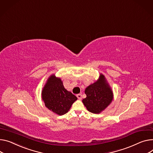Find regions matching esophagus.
Here are the masks:
<instances>
[{
  "label": "esophagus",
  "instance_id": "34e87169",
  "mask_svg": "<svg viewBox=\"0 0 153 153\" xmlns=\"http://www.w3.org/2000/svg\"><path fill=\"white\" fill-rule=\"evenodd\" d=\"M76 97H77V98H78L79 100H81V99H82V94H77V95H76Z\"/></svg>",
  "mask_w": 153,
  "mask_h": 153
}]
</instances>
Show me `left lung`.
<instances>
[{"instance_id": "1", "label": "left lung", "mask_w": 153, "mask_h": 153, "mask_svg": "<svg viewBox=\"0 0 153 153\" xmlns=\"http://www.w3.org/2000/svg\"><path fill=\"white\" fill-rule=\"evenodd\" d=\"M87 95L82 102L87 110L94 114H99L105 109L113 99V94L103 74L94 84L85 90Z\"/></svg>"}]
</instances>
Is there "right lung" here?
Segmentation results:
<instances>
[{"label":"right lung","instance_id":"right-lung-1","mask_svg":"<svg viewBox=\"0 0 153 153\" xmlns=\"http://www.w3.org/2000/svg\"><path fill=\"white\" fill-rule=\"evenodd\" d=\"M42 98L45 106L61 116L67 113L77 98L66 90L60 78L50 76L42 91Z\"/></svg>","mask_w":153,"mask_h":153}]
</instances>
